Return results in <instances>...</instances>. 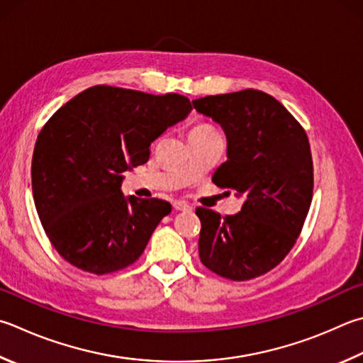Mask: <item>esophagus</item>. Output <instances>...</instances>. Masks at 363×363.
I'll return each mask as SVG.
<instances>
[{"label": "esophagus", "instance_id": "obj_1", "mask_svg": "<svg viewBox=\"0 0 363 363\" xmlns=\"http://www.w3.org/2000/svg\"><path fill=\"white\" fill-rule=\"evenodd\" d=\"M173 208H174L176 211H187V209H190L189 204H187L186 201H181V200L173 201Z\"/></svg>", "mask_w": 363, "mask_h": 363}]
</instances>
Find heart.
I'll return each mask as SVG.
<instances>
[{"instance_id":"heart-1","label":"heart","mask_w":363,"mask_h":363,"mask_svg":"<svg viewBox=\"0 0 363 363\" xmlns=\"http://www.w3.org/2000/svg\"><path fill=\"white\" fill-rule=\"evenodd\" d=\"M195 128H206V130H209V128H213V127H211V125H199V127H195Z\"/></svg>"}]
</instances>
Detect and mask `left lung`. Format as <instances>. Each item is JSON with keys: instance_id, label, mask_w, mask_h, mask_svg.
<instances>
[{"instance_id": "1", "label": "left lung", "mask_w": 363, "mask_h": 363, "mask_svg": "<svg viewBox=\"0 0 363 363\" xmlns=\"http://www.w3.org/2000/svg\"><path fill=\"white\" fill-rule=\"evenodd\" d=\"M192 103L227 135L228 160L217 168L213 182L245 200L238 214L225 217L196 208L200 260L222 278L254 279L291 252L311 206L314 176L306 131L276 98L260 90Z\"/></svg>"}]
</instances>
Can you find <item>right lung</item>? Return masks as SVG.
Listing matches in <instances>:
<instances>
[{"label":"right lung","instance_id":"add662e5","mask_svg":"<svg viewBox=\"0 0 363 363\" xmlns=\"http://www.w3.org/2000/svg\"><path fill=\"white\" fill-rule=\"evenodd\" d=\"M190 109L177 94L95 85L45 122L33 152V199L65 260L101 276L140 259L171 204L125 196L123 173L146 163L150 143Z\"/></svg>","mask_w":363,"mask_h":363}]
</instances>
